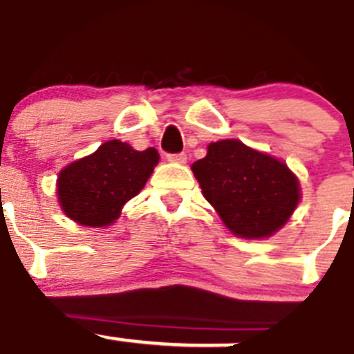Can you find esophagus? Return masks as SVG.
Here are the masks:
<instances>
[{
  "instance_id": "1",
  "label": "esophagus",
  "mask_w": 354,
  "mask_h": 354,
  "mask_svg": "<svg viewBox=\"0 0 354 354\" xmlns=\"http://www.w3.org/2000/svg\"><path fill=\"white\" fill-rule=\"evenodd\" d=\"M167 158L171 160V162H178V164H185L187 162L185 153H171V155H167Z\"/></svg>"
}]
</instances>
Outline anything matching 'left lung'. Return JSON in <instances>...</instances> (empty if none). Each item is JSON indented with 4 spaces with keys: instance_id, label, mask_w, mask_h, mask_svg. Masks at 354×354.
Instances as JSON below:
<instances>
[{
    "instance_id": "8db88e82",
    "label": "left lung",
    "mask_w": 354,
    "mask_h": 354,
    "mask_svg": "<svg viewBox=\"0 0 354 354\" xmlns=\"http://www.w3.org/2000/svg\"><path fill=\"white\" fill-rule=\"evenodd\" d=\"M192 171L224 224L244 239L278 232L299 201V183L287 165L241 140L212 142Z\"/></svg>"
}]
</instances>
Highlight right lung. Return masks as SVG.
<instances>
[{"instance_id": "right-lung-1", "label": "right lung", "mask_w": 354, "mask_h": 354, "mask_svg": "<svg viewBox=\"0 0 354 354\" xmlns=\"http://www.w3.org/2000/svg\"><path fill=\"white\" fill-rule=\"evenodd\" d=\"M156 162L155 147L135 151L121 140L101 144L96 153L58 174L60 207L76 223L106 226L118 219L122 205L142 190Z\"/></svg>"}]
</instances>
